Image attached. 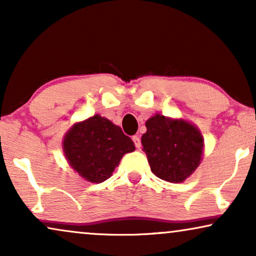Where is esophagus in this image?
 Wrapping results in <instances>:
<instances>
[{"label":"esophagus","instance_id":"1","mask_svg":"<svg viewBox=\"0 0 256 256\" xmlns=\"http://www.w3.org/2000/svg\"><path fill=\"white\" fill-rule=\"evenodd\" d=\"M132 141H134L136 148H138V149L141 148V140H140L138 136H136V135L132 136Z\"/></svg>","mask_w":256,"mask_h":256}]
</instances>
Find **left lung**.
<instances>
[{"label":"left lung","mask_w":256,"mask_h":256,"mask_svg":"<svg viewBox=\"0 0 256 256\" xmlns=\"http://www.w3.org/2000/svg\"><path fill=\"white\" fill-rule=\"evenodd\" d=\"M143 152L152 174L170 183H182L197 169L204 154V138L184 118L155 114L146 122Z\"/></svg>","instance_id":"left-lung-1"}]
</instances>
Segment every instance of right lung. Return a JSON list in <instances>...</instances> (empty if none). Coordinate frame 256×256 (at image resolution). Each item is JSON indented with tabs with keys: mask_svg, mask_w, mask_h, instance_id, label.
<instances>
[{
	"mask_svg": "<svg viewBox=\"0 0 256 256\" xmlns=\"http://www.w3.org/2000/svg\"><path fill=\"white\" fill-rule=\"evenodd\" d=\"M134 150L132 138L99 114L76 122L62 138L70 166L85 180L96 184L108 180L124 154Z\"/></svg>",
	"mask_w": 256,
	"mask_h": 256,
	"instance_id": "1",
	"label": "right lung"
}]
</instances>
